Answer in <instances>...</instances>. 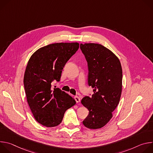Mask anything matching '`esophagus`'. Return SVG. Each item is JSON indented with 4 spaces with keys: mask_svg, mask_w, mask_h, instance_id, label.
I'll use <instances>...</instances> for the list:
<instances>
[{
    "mask_svg": "<svg viewBox=\"0 0 153 153\" xmlns=\"http://www.w3.org/2000/svg\"><path fill=\"white\" fill-rule=\"evenodd\" d=\"M74 99H75V100L76 101L77 103H79L80 102V99L78 96H75L74 97Z\"/></svg>",
    "mask_w": 153,
    "mask_h": 153,
    "instance_id": "1",
    "label": "esophagus"
}]
</instances>
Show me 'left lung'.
Instances as JSON below:
<instances>
[{
  "mask_svg": "<svg viewBox=\"0 0 153 153\" xmlns=\"http://www.w3.org/2000/svg\"><path fill=\"white\" fill-rule=\"evenodd\" d=\"M88 62V83L94 88L92 96L84 97L82 104L89 110L83 121L85 126L99 129L113 117L112 112L120 101L122 88V69L118 57L98 43L80 44Z\"/></svg>",
  "mask_w": 153,
  "mask_h": 153,
  "instance_id": "obj_1",
  "label": "left lung"
}]
</instances>
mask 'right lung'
Here are the masks:
<instances>
[{
	"mask_svg": "<svg viewBox=\"0 0 153 153\" xmlns=\"http://www.w3.org/2000/svg\"><path fill=\"white\" fill-rule=\"evenodd\" d=\"M79 48V43H56L42 47L30 58L24 77L27 99L34 117L47 127L59 125L67 110L76 104L74 99L51 83L60 80L67 61Z\"/></svg>",
	"mask_w": 153,
	"mask_h": 153,
	"instance_id": "right-lung-1",
	"label": "right lung"
}]
</instances>
